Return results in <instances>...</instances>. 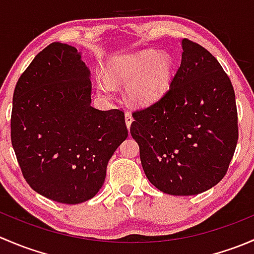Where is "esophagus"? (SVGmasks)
I'll return each mask as SVG.
<instances>
[{
	"label": "esophagus",
	"instance_id": "34e87169",
	"mask_svg": "<svg viewBox=\"0 0 254 254\" xmlns=\"http://www.w3.org/2000/svg\"><path fill=\"white\" fill-rule=\"evenodd\" d=\"M132 115L130 114L129 112H127L125 113V123H127V129H130V125H131V123H132Z\"/></svg>",
	"mask_w": 254,
	"mask_h": 254
}]
</instances>
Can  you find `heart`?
I'll return each instance as SVG.
<instances>
[{
    "mask_svg": "<svg viewBox=\"0 0 254 254\" xmlns=\"http://www.w3.org/2000/svg\"><path fill=\"white\" fill-rule=\"evenodd\" d=\"M173 65L168 54L152 50L115 58L109 64L108 77L101 75L98 86L111 92L112 82L127 83V96L136 104H150L167 92L172 81Z\"/></svg>",
    "mask_w": 254,
    "mask_h": 254,
    "instance_id": "obj_1",
    "label": "heart"
}]
</instances>
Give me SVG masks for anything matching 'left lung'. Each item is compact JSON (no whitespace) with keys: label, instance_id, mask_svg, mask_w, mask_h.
I'll use <instances>...</instances> for the list:
<instances>
[{"label":"left lung","instance_id":"1","mask_svg":"<svg viewBox=\"0 0 254 254\" xmlns=\"http://www.w3.org/2000/svg\"><path fill=\"white\" fill-rule=\"evenodd\" d=\"M182 61L170 89L132 113L148 181L171 195H195L229 170L238 140L235 91L219 61L201 45L182 40Z\"/></svg>","mask_w":254,"mask_h":254}]
</instances>
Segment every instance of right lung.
<instances>
[{"instance_id":"1","label":"right lung","mask_w":254,"mask_h":254,"mask_svg":"<svg viewBox=\"0 0 254 254\" xmlns=\"http://www.w3.org/2000/svg\"><path fill=\"white\" fill-rule=\"evenodd\" d=\"M89 75L77 49L53 43L14 88L11 141L20 171L30 188L58 203L93 198L127 137L124 112L91 106Z\"/></svg>"}]
</instances>
